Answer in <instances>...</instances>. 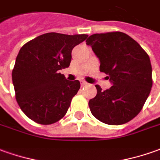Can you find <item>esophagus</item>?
Instances as JSON below:
<instances>
[{
	"label": "esophagus",
	"instance_id": "obj_1",
	"mask_svg": "<svg viewBox=\"0 0 160 160\" xmlns=\"http://www.w3.org/2000/svg\"><path fill=\"white\" fill-rule=\"evenodd\" d=\"M80 85H81V87H84V86H87L88 83H87L86 81H84V80H81V81H80Z\"/></svg>",
	"mask_w": 160,
	"mask_h": 160
}]
</instances>
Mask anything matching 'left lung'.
I'll return each instance as SVG.
<instances>
[{"label":"left lung","mask_w":160,"mask_h":160,"mask_svg":"<svg viewBox=\"0 0 160 160\" xmlns=\"http://www.w3.org/2000/svg\"><path fill=\"white\" fill-rule=\"evenodd\" d=\"M87 44L100 60L112 87L89 101L90 111L99 121L120 125L132 120L142 109L152 87L148 54L130 36L122 32L91 35Z\"/></svg>","instance_id":"left-lung-1"}]
</instances>
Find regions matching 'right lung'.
Instances as JSON below:
<instances>
[{"label":"right lung","instance_id":"obj_1","mask_svg":"<svg viewBox=\"0 0 160 160\" xmlns=\"http://www.w3.org/2000/svg\"><path fill=\"white\" fill-rule=\"evenodd\" d=\"M88 35L50 32L25 43L12 71L16 102L30 119L40 124L59 121L80 88L58 72L70 66L72 49Z\"/></svg>","mask_w":160,"mask_h":160}]
</instances>
